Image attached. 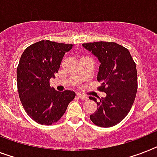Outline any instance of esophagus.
Returning a JSON list of instances; mask_svg holds the SVG:
<instances>
[{"instance_id":"1","label":"esophagus","mask_w":157,"mask_h":157,"mask_svg":"<svg viewBox=\"0 0 157 157\" xmlns=\"http://www.w3.org/2000/svg\"><path fill=\"white\" fill-rule=\"evenodd\" d=\"M76 97L78 98L79 99H81V100H87L88 98L86 96H84V95H82V94H77L76 95Z\"/></svg>"}]
</instances>
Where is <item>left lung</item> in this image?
<instances>
[{
  "label": "left lung",
  "instance_id": "obj_1",
  "mask_svg": "<svg viewBox=\"0 0 157 157\" xmlns=\"http://www.w3.org/2000/svg\"><path fill=\"white\" fill-rule=\"evenodd\" d=\"M82 46L98 59V90L106 94L98 101L95 98H89L98 104L90 119L101 127L115 126L129 113L136 98L138 88L136 63L129 51L116 43L101 41Z\"/></svg>",
  "mask_w": 157,
  "mask_h": 157
}]
</instances>
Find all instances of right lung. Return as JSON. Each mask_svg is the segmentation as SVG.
Here are the masks:
<instances>
[{
	"mask_svg": "<svg viewBox=\"0 0 157 157\" xmlns=\"http://www.w3.org/2000/svg\"><path fill=\"white\" fill-rule=\"evenodd\" d=\"M72 46L42 40L29 46L20 58L17 68L19 98L28 115L39 124L56 123L76 96L73 91L58 92L50 86V79L55 78Z\"/></svg>",
	"mask_w": 157,
	"mask_h": 157,
	"instance_id": "add662e5",
	"label": "right lung"
}]
</instances>
